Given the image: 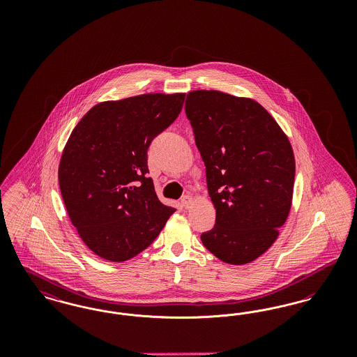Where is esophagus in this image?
Masks as SVG:
<instances>
[{
    "label": "esophagus",
    "instance_id": "esophagus-1",
    "mask_svg": "<svg viewBox=\"0 0 357 357\" xmlns=\"http://www.w3.org/2000/svg\"><path fill=\"white\" fill-rule=\"evenodd\" d=\"M181 204H182L185 208H188V207L192 204V197H191V195H185V197L181 199Z\"/></svg>",
    "mask_w": 357,
    "mask_h": 357
}]
</instances>
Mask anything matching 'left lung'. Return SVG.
<instances>
[{
	"label": "left lung",
	"instance_id": "obj_1",
	"mask_svg": "<svg viewBox=\"0 0 357 357\" xmlns=\"http://www.w3.org/2000/svg\"><path fill=\"white\" fill-rule=\"evenodd\" d=\"M185 108L215 207V226L202 243L226 264H249L288 218L296 172L289 137L250 98L198 89L187 93Z\"/></svg>",
	"mask_w": 357,
	"mask_h": 357
}]
</instances>
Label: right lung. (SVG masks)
Wrapping results in <instances>:
<instances>
[{
  "instance_id": "right-lung-1",
  "label": "right lung",
  "mask_w": 357,
  "mask_h": 357,
  "mask_svg": "<svg viewBox=\"0 0 357 357\" xmlns=\"http://www.w3.org/2000/svg\"><path fill=\"white\" fill-rule=\"evenodd\" d=\"M186 93H144L92 107L61 153L59 185L69 220L99 257L123 262L147 249L174 207L147 178V150L182 111Z\"/></svg>"
}]
</instances>
